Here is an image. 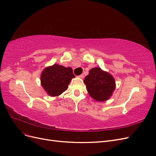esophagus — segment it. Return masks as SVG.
<instances>
[{
  "label": "esophagus",
  "mask_w": 156,
  "mask_h": 156,
  "mask_svg": "<svg viewBox=\"0 0 156 156\" xmlns=\"http://www.w3.org/2000/svg\"><path fill=\"white\" fill-rule=\"evenodd\" d=\"M79 77L80 78H81V79H83V78L84 77V75H83V74H81V75H80Z\"/></svg>",
  "instance_id": "34e87169"
}]
</instances>
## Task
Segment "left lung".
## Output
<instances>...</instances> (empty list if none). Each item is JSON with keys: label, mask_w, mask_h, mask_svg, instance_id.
Masks as SVG:
<instances>
[{"label": "left lung", "mask_w": 156, "mask_h": 156, "mask_svg": "<svg viewBox=\"0 0 156 156\" xmlns=\"http://www.w3.org/2000/svg\"><path fill=\"white\" fill-rule=\"evenodd\" d=\"M87 91L90 96L98 101L109 98L115 88V81L111 75L100 68H92L84 78Z\"/></svg>", "instance_id": "8db88e82"}]
</instances>
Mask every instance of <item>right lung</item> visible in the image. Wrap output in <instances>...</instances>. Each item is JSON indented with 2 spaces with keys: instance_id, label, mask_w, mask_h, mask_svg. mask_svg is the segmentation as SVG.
Returning a JSON list of instances; mask_svg holds the SVG:
<instances>
[{
  "instance_id": "1",
  "label": "right lung",
  "mask_w": 156,
  "mask_h": 156,
  "mask_svg": "<svg viewBox=\"0 0 156 156\" xmlns=\"http://www.w3.org/2000/svg\"><path fill=\"white\" fill-rule=\"evenodd\" d=\"M73 77L75 75L72 68L54 64L45 68L42 72L41 85L49 96H57L66 90Z\"/></svg>"
}]
</instances>
